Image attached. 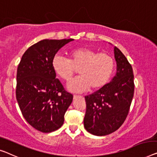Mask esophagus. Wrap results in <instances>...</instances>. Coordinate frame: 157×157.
<instances>
[{
  "label": "esophagus",
  "instance_id": "obj_1",
  "mask_svg": "<svg viewBox=\"0 0 157 157\" xmlns=\"http://www.w3.org/2000/svg\"><path fill=\"white\" fill-rule=\"evenodd\" d=\"M82 96H78V95H74L73 96V99L76 100L77 99H79V98H82Z\"/></svg>",
  "mask_w": 157,
  "mask_h": 157
}]
</instances>
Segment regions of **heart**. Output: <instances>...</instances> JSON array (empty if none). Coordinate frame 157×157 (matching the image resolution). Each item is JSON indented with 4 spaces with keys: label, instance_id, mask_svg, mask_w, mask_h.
I'll list each match as a JSON object with an SVG mask.
<instances>
[{
    "label": "heart",
    "instance_id": "obj_1",
    "mask_svg": "<svg viewBox=\"0 0 157 157\" xmlns=\"http://www.w3.org/2000/svg\"><path fill=\"white\" fill-rule=\"evenodd\" d=\"M51 65L55 73L65 82H68L79 69L80 76L70 82L67 89L72 92L82 93L90 88L97 90L104 87L111 78L115 63L108 53L80 47L70 51L69 59L60 55L54 56Z\"/></svg>",
    "mask_w": 157,
    "mask_h": 157
}]
</instances>
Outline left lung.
Wrapping results in <instances>:
<instances>
[{
    "mask_svg": "<svg viewBox=\"0 0 157 157\" xmlns=\"http://www.w3.org/2000/svg\"><path fill=\"white\" fill-rule=\"evenodd\" d=\"M116 75L109 83L85 97L86 109L84 126L87 132L104 136L115 132L126 119L134 95L132 67L123 53L114 47Z\"/></svg>",
    "mask_w": 157,
    "mask_h": 157,
    "instance_id": "left-lung-1",
    "label": "left lung"
}]
</instances>
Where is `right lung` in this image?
I'll use <instances>...</instances> for the list:
<instances>
[{
  "instance_id": "add662e5",
  "label": "right lung",
  "mask_w": 157,
  "mask_h": 157,
  "mask_svg": "<svg viewBox=\"0 0 157 157\" xmlns=\"http://www.w3.org/2000/svg\"><path fill=\"white\" fill-rule=\"evenodd\" d=\"M73 39H44L23 54L17 71L16 98L27 123L42 132L60 128L73 96L64 90L51 65L56 53Z\"/></svg>"
}]
</instances>
